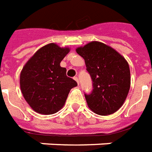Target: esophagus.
I'll list each match as a JSON object with an SVG mask.
<instances>
[{
	"label": "esophagus",
	"mask_w": 152,
	"mask_h": 152,
	"mask_svg": "<svg viewBox=\"0 0 152 152\" xmlns=\"http://www.w3.org/2000/svg\"><path fill=\"white\" fill-rule=\"evenodd\" d=\"M74 79L75 80V81L77 82V83H78V84H79V82H78V78H77V77H74Z\"/></svg>",
	"instance_id": "obj_1"
}]
</instances>
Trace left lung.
I'll return each mask as SVG.
<instances>
[{
  "mask_svg": "<svg viewBox=\"0 0 152 152\" xmlns=\"http://www.w3.org/2000/svg\"><path fill=\"white\" fill-rule=\"evenodd\" d=\"M85 61L93 90L85 94L88 106L100 115L116 112L125 102L131 83L129 63L108 45L93 41L76 49Z\"/></svg>",
  "mask_w": 152,
  "mask_h": 152,
  "instance_id": "8db88e82",
  "label": "left lung"
}]
</instances>
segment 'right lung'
I'll list each match as a JSON object with an SVG mask.
<instances>
[{"label": "right lung", "mask_w": 152, "mask_h": 152, "mask_svg": "<svg viewBox=\"0 0 152 152\" xmlns=\"http://www.w3.org/2000/svg\"><path fill=\"white\" fill-rule=\"evenodd\" d=\"M69 47L49 43L41 47L23 67L19 84L25 101L34 111L52 115L63 108L69 91L77 86L66 76L61 61L69 52Z\"/></svg>", "instance_id": "right-lung-1"}]
</instances>
